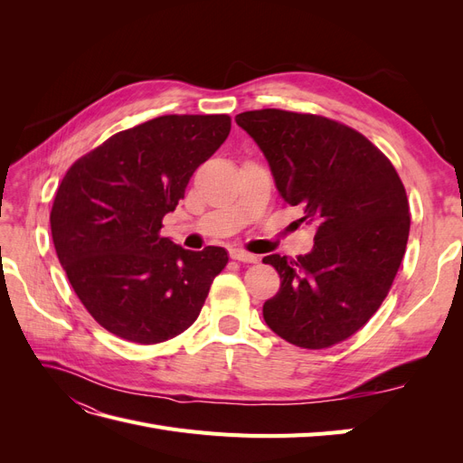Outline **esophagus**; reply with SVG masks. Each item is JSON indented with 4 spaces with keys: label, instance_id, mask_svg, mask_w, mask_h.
Returning <instances> with one entry per match:
<instances>
[{
    "label": "esophagus",
    "instance_id": "obj_1",
    "mask_svg": "<svg viewBox=\"0 0 463 463\" xmlns=\"http://www.w3.org/2000/svg\"><path fill=\"white\" fill-rule=\"evenodd\" d=\"M230 257L237 262H257L259 257L253 255V253H247V250H241V249H232L230 250Z\"/></svg>",
    "mask_w": 463,
    "mask_h": 463
}]
</instances>
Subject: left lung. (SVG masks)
Listing matches in <instances>:
<instances>
[{
    "label": "left lung",
    "instance_id": "1",
    "mask_svg": "<svg viewBox=\"0 0 463 463\" xmlns=\"http://www.w3.org/2000/svg\"><path fill=\"white\" fill-rule=\"evenodd\" d=\"M269 160L299 222L317 228L311 253L269 255L279 291L262 305L286 342L322 349L354 335L394 282L410 235V204L394 165L367 137L322 116L255 109L235 116Z\"/></svg>",
    "mask_w": 463,
    "mask_h": 463
}]
</instances>
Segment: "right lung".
<instances>
[{"label":"right lung","mask_w":463,"mask_h":463,"mask_svg":"<svg viewBox=\"0 0 463 463\" xmlns=\"http://www.w3.org/2000/svg\"><path fill=\"white\" fill-rule=\"evenodd\" d=\"M230 129L223 114L162 116L116 133L67 170L50 214L53 247L108 332L160 344L197 320L226 249L187 250L160 230Z\"/></svg>","instance_id":"right-lung-1"}]
</instances>
